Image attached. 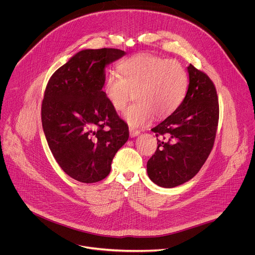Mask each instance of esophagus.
Returning a JSON list of instances; mask_svg holds the SVG:
<instances>
[{
	"instance_id": "esophagus-1",
	"label": "esophagus",
	"mask_w": 255,
	"mask_h": 255,
	"mask_svg": "<svg viewBox=\"0 0 255 255\" xmlns=\"http://www.w3.org/2000/svg\"><path fill=\"white\" fill-rule=\"evenodd\" d=\"M129 133H130V137L133 138V137L138 136L140 134V131L136 130V129H133V128H129Z\"/></svg>"
}]
</instances>
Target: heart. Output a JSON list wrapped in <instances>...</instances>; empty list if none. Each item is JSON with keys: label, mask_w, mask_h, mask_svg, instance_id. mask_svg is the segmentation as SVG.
<instances>
[{"label": "heart", "mask_w": 255, "mask_h": 255, "mask_svg": "<svg viewBox=\"0 0 255 255\" xmlns=\"http://www.w3.org/2000/svg\"><path fill=\"white\" fill-rule=\"evenodd\" d=\"M120 75L110 70L103 81V92L111 106L119 112L125 110L133 91L137 100L131 105L125 119L133 127L151 122L154 115L165 118L173 114L183 102L188 76L176 60L142 53L122 60Z\"/></svg>", "instance_id": "obj_1"}]
</instances>
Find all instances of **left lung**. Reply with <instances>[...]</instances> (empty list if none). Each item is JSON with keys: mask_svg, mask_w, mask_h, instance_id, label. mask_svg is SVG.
<instances>
[{"mask_svg": "<svg viewBox=\"0 0 255 255\" xmlns=\"http://www.w3.org/2000/svg\"><path fill=\"white\" fill-rule=\"evenodd\" d=\"M189 87L179 108L152 131L158 148L147 163L149 178L163 188L193 179L207 161L219 123V100L211 78L193 64L188 66Z\"/></svg>", "mask_w": 255, "mask_h": 255, "instance_id": "left-lung-1", "label": "left lung"}]
</instances>
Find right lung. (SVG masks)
<instances>
[{
    "label": "right lung",
    "mask_w": 255,
    "mask_h": 255,
    "mask_svg": "<svg viewBox=\"0 0 255 255\" xmlns=\"http://www.w3.org/2000/svg\"><path fill=\"white\" fill-rule=\"evenodd\" d=\"M125 54L117 48L83 49L47 82L41 104L43 132L57 164L78 182L105 179L129 138L128 125L102 90L105 66Z\"/></svg>",
    "instance_id": "obj_1"
}]
</instances>
